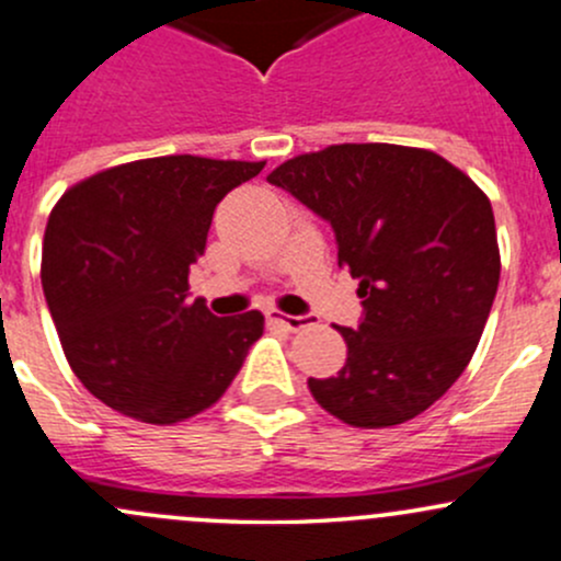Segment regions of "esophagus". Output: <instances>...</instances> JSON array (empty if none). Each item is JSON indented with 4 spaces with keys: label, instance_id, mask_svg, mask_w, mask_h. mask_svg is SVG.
I'll return each instance as SVG.
<instances>
[{
    "label": "esophagus",
    "instance_id": "1",
    "mask_svg": "<svg viewBox=\"0 0 561 561\" xmlns=\"http://www.w3.org/2000/svg\"><path fill=\"white\" fill-rule=\"evenodd\" d=\"M267 319L273 323H280V327H286L288 332H299V329L310 327V319L308 316H288V313H280V310H267Z\"/></svg>",
    "mask_w": 561,
    "mask_h": 561
}]
</instances>
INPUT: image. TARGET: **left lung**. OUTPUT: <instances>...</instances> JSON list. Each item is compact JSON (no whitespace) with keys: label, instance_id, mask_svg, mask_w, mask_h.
<instances>
[{"label":"left lung","instance_id":"1","mask_svg":"<svg viewBox=\"0 0 561 561\" xmlns=\"http://www.w3.org/2000/svg\"><path fill=\"white\" fill-rule=\"evenodd\" d=\"M267 181L332 224L365 305L359 329L337 327L343 369L308 380L316 402L359 430L435 405L470 365L500 283L489 196L435 151L389 142L294 156Z\"/></svg>","mask_w":561,"mask_h":561}]
</instances>
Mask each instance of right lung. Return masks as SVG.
<instances>
[{
  "label": "right lung",
  "instance_id": "right-lung-1",
  "mask_svg": "<svg viewBox=\"0 0 561 561\" xmlns=\"http://www.w3.org/2000/svg\"><path fill=\"white\" fill-rule=\"evenodd\" d=\"M264 161L156 156L67 188L43 242V291L80 383L107 408L170 426L216 405L264 316L188 302L213 210Z\"/></svg>",
  "mask_w": 561,
  "mask_h": 561
}]
</instances>
